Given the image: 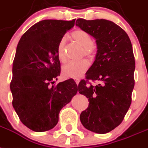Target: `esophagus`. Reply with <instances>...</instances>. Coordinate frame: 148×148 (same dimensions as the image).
I'll return each instance as SVG.
<instances>
[{
	"label": "esophagus",
	"instance_id": "obj_1",
	"mask_svg": "<svg viewBox=\"0 0 148 148\" xmlns=\"http://www.w3.org/2000/svg\"><path fill=\"white\" fill-rule=\"evenodd\" d=\"M75 83L77 84V85H79V82H80V79H75Z\"/></svg>",
	"mask_w": 148,
	"mask_h": 148
}]
</instances>
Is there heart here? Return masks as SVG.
I'll list each match as a JSON object with an SVG mask.
<instances>
[{"label": "heart", "mask_w": 148, "mask_h": 148, "mask_svg": "<svg viewBox=\"0 0 148 148\" xmlns=\"http://www.w3.org/2000/svg\"><path fill=\"white\" fill-rule=\"evenodd\" d=\"M71 36L78 45L83 47V54L88 59H93L96 54L97 48L94 45L93 39L90 34L82 29H76L72 32ZM65 43L66 38H63L57 45V57L61 63H65L66 60L65 55ZM88 66L89 63L86 60H82L77 62H69L63 66L62 73L66 78L78 79L87 71Z\"/></svg>", "instance_id": "heart-1"}]
</instances>
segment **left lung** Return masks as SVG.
<instances>
[{
    "label": "left lung",
    "mask_w": 148,
    "mask_h": 148,
    "mask_svg": "<svg viewBox=\"0 0 148 148\" xmlns=\"http://www.w3.org/2000/svg\"><path fill=\"white\" fill-rule=\"evenodd\" d=\"M75 25L95 38V60L79 84V92L88 98V107L80 120L85 129L105 134L122 123L132 102L135 80V57L129 36L107 19H78ZM88 80L98 85H87Z\"/></svg>",
    "instance_id": "left-lung-1"
}]
</instances>
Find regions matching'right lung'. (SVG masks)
Returning <instances> with one entry per match:
<instances>
[{"label": "right lung", "mask_w": 148, "mask_h": 148, "mask_svg": "<svg viewBox=\"0 0 148 148\" xmlns=\"http://www.w3.org/2000/svg\"><path fill=\"white\" fill-rule=\"evenodd\" d=\"M75 20L38 22L23 34L17 45L10 82L12 103L20 121L34 132L53 129L60 111L78 91L72 79L50 86L60 73L57 45Z\"/></svg>", "instance_id": "obj_1"}]
</instances>
